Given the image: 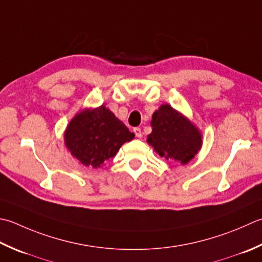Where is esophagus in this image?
<instances>
[{"label": "esophagus", "instance_id": "obj_1", "mask_svg": "<svg viewBox=\"0 0 262 262\" xmlns=\"http://www.w3.org/2000/svg\"><path fill=\"white\" fill-rule=\"evenodd\" d=\"M134 133H135L136 137H138V138H141V137L143 136V134H142V130H141V128H138V127L134 128Z\"/></svg>", "mask_w": 262, "mask_h": 262}]
</instances>
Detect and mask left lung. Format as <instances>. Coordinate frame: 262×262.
<instances>
[{"label":"left lung","instance_id":"8db88e82","mask_svg":"<svg viewBox=\"0 0 262 262\" xmlns=\"http://www.w3.org/2000/svg\"><path fill=\"white\" fill-rule=\"evenodd\" d=\"M151 127L152 133L147 135V144L168 161L186 165L201 150V130L170 104H161L153 112Z\"/></svg>","mask_w":262,"mask_h":262}]
</instances>
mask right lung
Masks as SVG:
<instances>
[{
    "mask_svg": "<svg viewBox=\"0 0 262 262\" xmlns=\"http://www.w3.org/2000/svg\"><path fill=\"white\" fill-rule=\"evenodd\" d=\"M63 137L71 156L83 166L96 169L103 167L135 135L102 104L77 112L67 125Z\"/></svg>",
    "mask_w": 262,
    "mask_h": 262,
    "instance_id": "obj_1",
    "label": "right lung"
}]
</instances>
